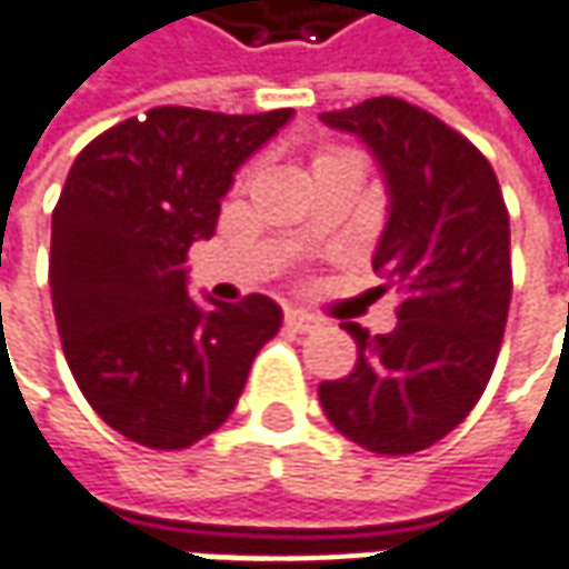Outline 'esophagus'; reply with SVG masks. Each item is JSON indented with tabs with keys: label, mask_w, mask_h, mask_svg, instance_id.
Wrapping results in <instances>:
<instances>
[{
	"label": "esophagus",
	"mask_w": 569,
	"mask_h": 569,
	"mask_svg": "<svg viewBox=\"0 0 569 569\" xmlns=\"http://www.w3.org/2000/svg\"><path fill=\"white\" fill-rule=\"evenodd\" d=\"M286 327H292V330H299V333H311V330L321 327V321H318L315 315L302 311V308H289V311H286Z\"/></svg>",
	"instance_id": "esophagus-1"
}]
</instances>
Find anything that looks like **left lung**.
<instances>
[{"label": "left lung", "instance_id": "8db88e82", "mask_svg": "<svg viewBox=\"0 0 569 569\" xmlns=\"http://www.w3.org/2000/svg\"><path fill=\"white\" fill-rule=\"evenodd\" d=\"M362 138L390 194L371 267L397 289V327L352 333L359 359L318 400L330 425L371 453L438 443L488 387L510 311V213L481 150L438 116L397 97L321 112Z\"/></svg>", "mask_w": 569, "mask_h": 569}]
</instances>
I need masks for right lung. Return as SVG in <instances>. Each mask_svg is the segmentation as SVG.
<instances>
[{
    "instance_id": "1",
    "label": "right lung",
    "mask_w": 569,
    "mask_h": 569,
    "mask_svg": "<svg viewBox=\"0 0 569 569\" xmlns=\"http://www.w3.org/2000/svg\"><path fill=\"white\" fill-rule=\"evenodd\" d=\"M289 119L157 107L71 163L52 210V311L84 400L128 441L182 450L217 431L280 330L267 296L191 302L186 261L213 236L236 169Z\"/></svg>"
}]
</instances>
